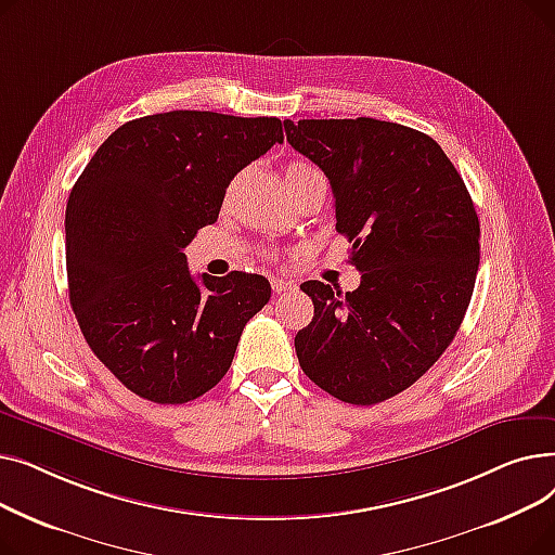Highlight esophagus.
I'll list each match as a JSON object with an SVG mask.
<instances>
[{
  "label": "esophagus",
  "mask_w": 555,
  "mask_h": 555,
  "mask_svg": "<svg viewBox=\"0 0 555 555\" xmlns=\"http://www.w3.org/2000/svg\"><path fill=\"white\" fill-rule=\"evenodd\" d=\"M272 289L276 295H283V293H289V289H293V283H287L283 279H272Z\"/></svg>",
  "instance_id": "1"
}]
</instances>
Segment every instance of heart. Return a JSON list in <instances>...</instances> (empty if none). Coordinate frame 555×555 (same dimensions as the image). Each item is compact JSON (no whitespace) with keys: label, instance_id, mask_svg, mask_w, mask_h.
Wrapping results in <instances>:
<instances>
[{"label":"heart","instance_id":"heart-1","mask_svg":"<svg viewBox=\"0 0 555 555\" xmlns=\"http://www.w3.org/2000/svg\"><path fill=\"white\" fill-rule=\"evenodd\" d=\"M312 170H317V168L312 164H308V162H293V164H287V168H285V180L301 178V175L312 172Z\"/></svg>","mask_w":555,"mask_h":555}]
</instances>
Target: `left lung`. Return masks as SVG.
Listing matches in <instances>:
<instances>
[{"instance_id":"obj_1","label":"left lung","mask_w":555,"mask_h":555,"mask_svg":"<svg viewBox=\"0 0 555 555\" xmlns=\"http://www.w3.org/2000/svg\"><path fill=\"white\" fill-rule=\"evenodd\" d=\"M289 145L331 182L335 229L360 287L306 281L314 317L295 337L310 380L351 404L383 402L452 344L479 270L473 197L431 137L377 119L285 121Z\"/></svg>"}]
</instances>
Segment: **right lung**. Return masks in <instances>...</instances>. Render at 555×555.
Returning a JSON list of instances; mask_svg holds the SVG:
<instances>
[{
  "label": "right lung",
  "mask_w": 555,
  "mask_h": 555,
  "mask_svg": "<svg viewBox=\"0 0 555 555\" xmlns=\"http://www.w3.org/2000/svg\"><path fill=\"white\" fill-rule=\"evenodd\" d=\"M283 143L276 116L172 109L114 130L65 214L69 301L94 356L132 393L182 404L229 371L270 301L266 276L189 272L184 247L218 220L229 182Z\"/></svg>",
  "instance_id": "obj_1"
}]
</instances>
